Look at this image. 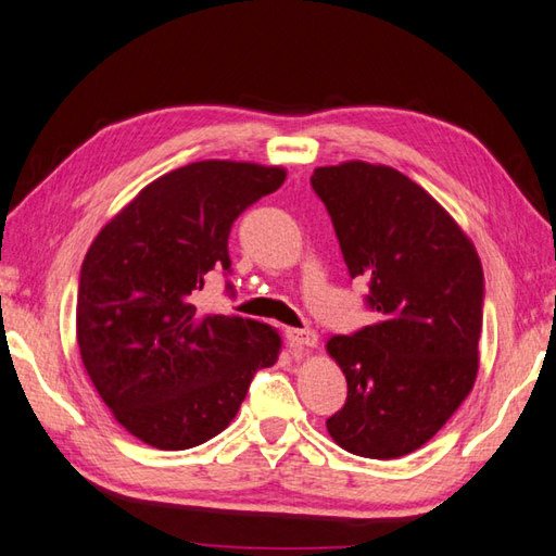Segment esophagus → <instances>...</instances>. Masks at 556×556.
<instances>
[{"label": "esophagus", "instance_id": "1", "mask_svg": "<svg viewBox=\"0 0 556 556\" xmlns=\"http://www.w3.org/2000/svg\"><path fill=\"white\" fill-rule=\"evenodd\" d=\"M283 339H287L289 348L295 353L309 351V348L317 345V333L313 329H287L283 331Z\"/></svg>", "mask_w": 556, "mask_h": 556}]
</instances>
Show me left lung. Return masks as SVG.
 <instances>
[{
  "label": "left lung",
  "instance_id": "8db88e82",
  "mask_svg": "<svg viewBox=\"0 0 556 556\" xmlns=\"http://www.w3.org/2000/svg\"><path fill=\"white\" fill-rule=\"evenodd\" d=\"M309 185L377 317L327 343L348 381L329 435L359 457L409 455L476 381L485 299L479 253L441 203L389 165L317 167Z\"/></svg>",
  "mask_w": 556,
  "mask_h": 556
}]
</instances>
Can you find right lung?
<instances>
[{
    "instance_id": "right-lung-1",
    "label": "right lung",
    "mask_w": 556,
    "mask_h": 556,
    "mask_svg": "<svg viewBox=\"0 0 556 556\" xmlns=\"http://www.w3.org/2000/svg\"><path fill=\"white\" fill-rule=\"evenodd\" d=\"M287 173L199 161L141 189L99 231L77 283V345L101 400L141 443L197 447L225 431L279 333L255 319L201 315L191 295L231 273L229 231ZM231 291V283L227 281Z\"/></svg>"
}]
</instances>
